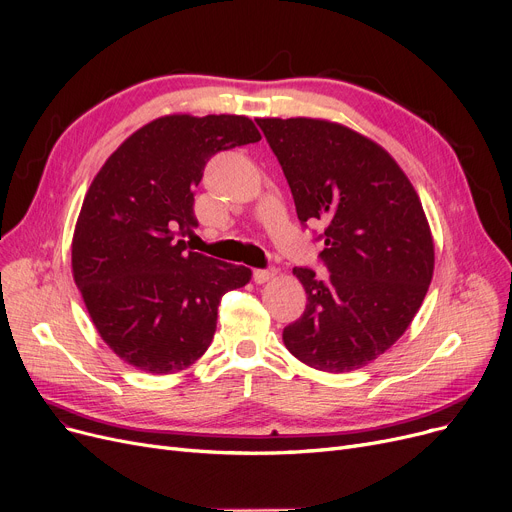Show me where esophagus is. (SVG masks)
I'll list each match as a JSON object with an SVG mask.
<instances>
[{"label": "esophagus", "mask_w": 512, "mask_h": 512, "mask_svg": "<svg viewBox=\"0 0 512 512\" xmlns=\"http://www.w3.org/2000/svg\"><path fill=\"white\" fill-rule=\"evenodd\" d=\"M276 276H278V270H276V267H270V270H255V272H253V280H255L257 284L270 282V280H274Z\"/></svg>", "instance_id": "esophagus-1"}]
</instances>
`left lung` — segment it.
<instances>
[{"label":"left lung","instance_id":"obj_1","mask_svg":"<svg viewBox=\"0 0 512 512\" xmlns=\"http://www.w3.org/2000/svg\"><path fill=\"white\" fill-rule=\"evenodd\" d=\"M299 220L326 224L330 276L294 267L307 292L282 340L305 365L344 373L384 355L407 332L434 276V238L396 159L365 134L321 118H257Z\"/></svg>","mask_w":512,"mask_h":512}]
</instances>
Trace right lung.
I'll use <instances>...</instances> for the list:
<instances>
[{"instance_id": "1", "label": "right lung", "mask_w": 512, "mask_h": 512, "mask_svg": "<svg viewBox=\"0 0 512 512\" xmlns=\"http://www.w3.org/2000/svg\"><path fill=\"white\" fill-rule=\"evenodd\" d=\"M247 116H161L105 159L80 207L72 276L101 340L128 365L166 375L209 348L218 305L245 265L186 251L193 191L211 155L257 143Z\"/></svg>"}]
</instances>
